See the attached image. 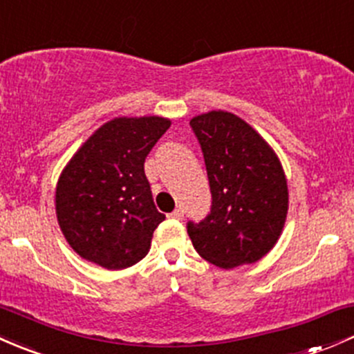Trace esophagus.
<instances>
[{
  "label": "esophagus",
  "instance_id": "obj_1",
  "mask_svg": "<svg viewBox=\"0 0 354 354\" xmlns=\"http://www.w3.org/2000/svg\"><path fill=\"white\" fill-rule=\"evenodd\" d=\"M170 218H172V220H182V218H184V211H182L180 207H177V209H174L172 213H170Z\"/></svg>",
  "mask_w": 354,
  "mask_h": 354
}]
</instances>
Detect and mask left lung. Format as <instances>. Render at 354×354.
<instances>
[{"mask_svg":"<svg viewBox=\"0 0 354 354\" xmlns=\"http://www.w3.org/2000/svg\"><path fill=\"white\" fill-rule=\"evenodd\" d=\"M211 189V211L187 233L203 259L221 269L252 264L278 242L288 214L281 162L239 115L211 111L191 119Z\"/></svg>","mask_w":354,"mask_h":354,"instance_id":"8db88e82","label":"left lung"}]
</instances>
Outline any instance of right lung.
Wrapping results in <instances>:
<instances>
[{"label": "right lung", "instance_id": "1", "mask_svg": "<svg viewBox=\"0 0 354 354\" xmlns=\"http://www.w3.org/2000/svg\"><path fill=\"white\" fill-rule=\"evenodd\" d=\"M169 127L158 115L115 118L64 167L56 187L57 223L80 257L115 271L147 256L165 214L153 203L145 158Z\"/></svg>", "mask_w": 354, "mask_h": 354}]
</instances>
